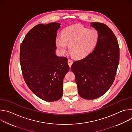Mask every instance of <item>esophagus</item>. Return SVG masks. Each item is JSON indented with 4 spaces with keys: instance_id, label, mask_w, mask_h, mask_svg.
Returning a JSON list of instances; mask_svg holds the SVG:
<instances>
[{
    "instance_id": "esophagus-1",
    "label": "esophagus",
    "mask_w": 132,
    "mask_h": 132,
    "mask_svg": "<svg viewBox=\"0 0 132 132\" xmlns=\"http://www.w3.org/2000/svg\"><path fill=\"white\" fill-rule=\"evenodd\" d=\"M72 63H73V61L72 60H70V59H68V64L69 65L70 67H71V66L72 64Z\"/></svg>"
}]
</instances>
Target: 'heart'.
I'll return each mask as SVG.
<instances>
[{
	"instance_id": "b5f03b06",
	"label": "heart",
	"mask_w": 132,
	"mask_h": 132,
	"mask_svg": "<svg viewBox=\"0 0 132 132\" xmlns=\"http://www.w3.org/2000/svg\"><path fill=\"white\" fill-rule=\"evenodd\" d=\"M99 37V34L96 30L76 24L65 28L62 32V37H56L55 44L61 54L66 52L68 45L69 51L73 56L82 59L95 48Z\"/></svg>"
}]
</instances>
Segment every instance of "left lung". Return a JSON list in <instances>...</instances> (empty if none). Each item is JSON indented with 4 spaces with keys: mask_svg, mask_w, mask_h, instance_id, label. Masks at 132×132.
<instances>
[{
    "mask_svg": "<svg viewBox=\"0 0 132 132\" xmlns=\"http://www.w3.org/2000/svg\"><path fill=\"white\" fill-rule=\"evenodd\" d=\"M90 26L99 34L98 43L92 53L71 66L79 95L87 100L98 98L109 89L114 82L120 59L118 42L112 31L101 23L92 22Z\"/></svg>",
    "mask_w": 132,
    "mask_h": 132,
    "instance_id": "8db88e82",
    "label": "left lung"
}]
</instances>
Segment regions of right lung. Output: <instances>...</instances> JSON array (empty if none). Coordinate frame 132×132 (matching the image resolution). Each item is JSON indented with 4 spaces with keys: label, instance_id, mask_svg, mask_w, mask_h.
<instances>
[{
    "label": "right lung",
    "instance_id": "right-lung-1",
    "mask_svg": "<svg viewBox=\"0 0 132 132\" xmlns=\"http://www.w3.org/2000/svg\"><path fill=\"white\" fill-rule=\"evenodd\" d=\"M60 26L57 22L35 26L20 46V62L25 82L34 95L47 102L62 98L63 79L69 69L67 59L55 54Z\"/></svg>",
    "mask_w": 132,
    "mask_h": 132
}]
</instances>
